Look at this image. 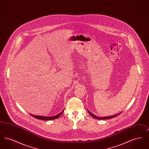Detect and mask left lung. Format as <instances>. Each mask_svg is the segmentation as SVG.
Listing matches in <instances>:
<instances>
[{"label": "left lung", "mask_w": 149, "mask_h": 149, "mask_svg": "<svg viewBox=\"0 0 149 149\" xmlns=\"http://www.w3.org/2000/svg\"><path fill=\"white\" fill-rule=\"evenodd\" d=\"M88 113H89V114H90L91 116H92L94 118H95V119H97V120H108V119H111V118H114V117H115L118 116L121 113V112H120V113H119L115 114V115H113V116H107V117H98V116H97L93 114L92 113H91L90 111H88Z\"/></svg>", "instance_id": "left-lung-1"}]
</instances>
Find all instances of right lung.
Returning <instances> with one entry per match:
<instances>
[{
    "label": "right lung",
    "instance_id": "add662e5",
    "mask_svg": "<svg viewBox=\"0 0 149 149\" xmlns=\"http://www.w3.org/2000/svg\"><path fill=\"white\" fill-rule=\"evenodd\" d=\"M64 110H63L62 112H61L60 113L57 114H56V115H55V116H37V115H34V114H30L31 116H32V117H35V118L38 119V120H55V119H56L57 118H58V117L61 115V114L63 113Z\"/></svg>",
    "mask_w": 149,
    "mask_h": 149
}]
</instances>
